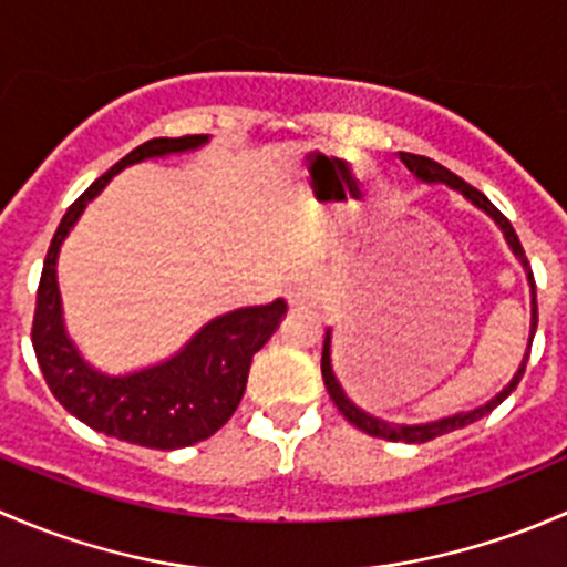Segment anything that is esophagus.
I'll use <instances>...</instances> for the list:
<instances>
[{"label":"esophagus","mask_w":567,"mask_h":567,"mask_svg":"<svg viewBox=\"0 0 567 567\" xmlns=\"http://www.w3.org/2000/svg\"><path fill=\"white\" fill-rule=\"evenodd\" d=\"M285 296H288L290 307H316L323 299V282L316 271H301L290 279Z\"/></svg>","instance_id":"esophagus-1"}]
</instances>
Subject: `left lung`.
<instances>
[{"mask_svg":"<svg viewBox=\"0 0 567 567\" xmlns=\"http://www.w3.org/2000/svg\"><path fill=\"white\" fill-rule=\"evenodd\" d=\"M400 162H403L405 167H409L416 177H422V181H427V183H447V186L458 188L463 197L472 199V203L477 205V208H483L485 214H488L491 219H494L496 225H499L502 230H505L507 244H511V249L516 251V257L524 262V266H527V271H529L527 255H524V247H522V241H518L516 230H513L511 219H507V216L502 214V210L496 208V205L491 203V199L485 197L483 192H477V188H474L472 183H466V181H463V177H458L455 173H450L447 167H442V164L433 162V158H427V156H414V153H400ZM529 282H532V290H535V277H532V271H529ZM532 305H535V307H532V337H535V329H537V299L532 301ZM532 337H529V351H532ZM527 362H529V353H527V357H524L522 370H518V373L513 375L511 384H507L505 390L496 394V398L491 400V403L480 405V409H474V411H466V414H455V416H444V420H439V422H427V425H390V422L375 420V416L364 414L362 409H357V405H353L351 400L346 398V392H342L340 381L334 379V373H331L329 331H326V337H323V353H320V373H323V384H326V390H329L331 400H334V405L342 411V416H346V420L351 422L353 427L364 431V433H368V436L386 439V442L425 444V442H431V439L444 436V433H450V431H458V427L472 425V422L483 420L485 414H491V411H494L496 405H499L502 400L507 398V394L516 390L518 381H522V375H524V370H527Z\"/></svg>","mask_w":567,"mask_h":567,"instance_id":"8db88e82","label":"left lung"}]
</instances>
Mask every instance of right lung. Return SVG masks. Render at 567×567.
Returning a JSON list of instances; mask_svg holds the SVG:
<instances>
[{"label":"right lung","mask_w":567,"mask_h":567,"mask_svg":"<svg viewBox=\"0 0 567 567\" xmlns=\"http://www.w3.org/2000/svg\"><path fill=\"white\" fill-rule=\"evenodd\" d=\"M205 140L208 136L203 134L158 136L120 158L62 216L45 251L38 285L32 348L51 394L93 431L151 450L188 447L214 436L230 420L247 390L251 357L266 346L288 305L277 299L271 305L227 312L210 320L169 362L109 379L82 362L62 329L56 255L84 205L112 181V175L145 158L192 151Z\"/></svg>","instance_id":"obj_1"}]
</instances>
